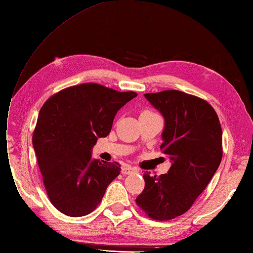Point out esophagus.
Listing matches in <instances>:
<instances>
[{
  "instance_id": "1",
  "label": "esophagus",
  "mask_w": 253,
  "mask_h": 253,
  "mask_svg": "<svg viewBox=\"0 0 253 253\" xmlns=\"http://www.w3.org/2000/svg\"><path fill=\"white\" fill-rule=\"evenodd\" d=\"M135 171H136V169L130 165H123L121 169V172L123 174H130V173L135 172Z\"/></svg>"
}]
</instances>
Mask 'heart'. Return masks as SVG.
<instances>
[{"label": "heart", "mask_w": 253, "mask_h": 253, "mask_svg": "<svg viewBox=\"0 0 253 253\" xmlns=\"http://www.w3.org/2000/svg\"><path fill=\"white\" fill-rule=\"evenodd\" d=\"M154 115H158V113H156V112L150 110V109H145L141 113V116H154Z\"/></svg>", "instance_id": "b5f03b06"}]
</instances>
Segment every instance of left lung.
I'll return each mask as SVG.
<instances>
[{
    "mask_svg": "<svg viewBox=\"0 0 253 253\" xmlns=\"http://www.w3.org/2000/svg\"><path fill=\"white\" fill-rule=\"evenodd\" d=\"M145 97L165 119L160 148L172 165L159 176L146 171L135 203L148 217L169 221L191 208L221 164L222 127L212 106L199 96L164 90Z\"/></svg>",
    "mask_w": 253,
    "mask_h": 253,
    "instance_id": "left-lung-1",
    "label": "left lung"
}]
</instances>
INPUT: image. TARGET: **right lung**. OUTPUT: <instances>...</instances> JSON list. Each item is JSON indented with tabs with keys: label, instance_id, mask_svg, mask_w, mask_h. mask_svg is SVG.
Segmentation results:
<instances>
[{
	"label": "right lung",
	"instance_id": "obj_1",
	"mask_svg": "<svg viewBox=\"0 0 253 253\" xmlns=\"http://www.w3.org/2000/svg\"><path fill=\"white\" fill-rule=\"evenodd\" d=\"M137 94L96 83L54 93L39 113L32 143L52 205L68 216L89 214L120 174L118 162L91 161L97 137L107 136L120 108Z\"/></svg>",
	"mask_w": 253,
	"mask_h": 253
}]
</instances>
